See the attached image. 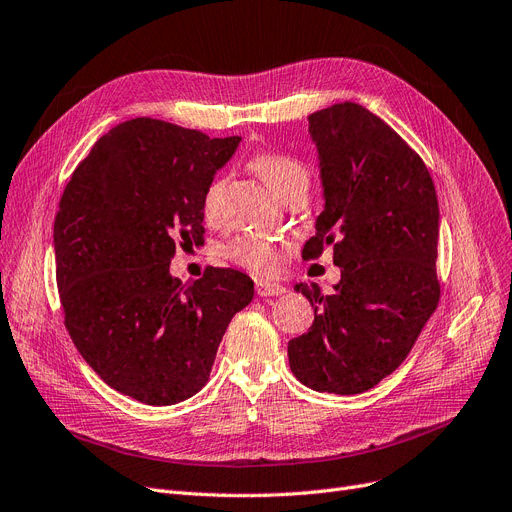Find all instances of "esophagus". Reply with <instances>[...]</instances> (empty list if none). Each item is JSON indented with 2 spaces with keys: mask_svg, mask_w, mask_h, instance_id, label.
<instances>
[{
  "mask_svg": "<svg viewBox=\"0 0 512 512\" xmlns=\"http://www.w3.org/2000/svg\"><path fill=\"white\" fill-rule=\"evenodd\" d=\"M256 291H258V296H281V294H285V285L275 283V281L258 279L256 281Z\"/></svg>",
  "mask_w": 512,
  "mask_h": 512,
  "instance_id": "34e87169",
  "label": "esophagus"
}]
</instances>
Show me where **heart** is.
I'll return each instance as SVG.
<instances>
[{"instance_id":"heart-1","label":"heart","mask_w":512,"mask_h":512,"mask_svg":"<svg viewBox=\"0 0 512 512\" xmlns=\"http://www.w3.org/2000/svg\"><path fill=\"white\" fill-rule=\"evenodd\" d=\"M250 168L262 179V183L269 187L277 198H283L289 189L308 183L306 168L291 156L277 154V152H264L256 154L250 160ZM223 179L216 177L204 191L202 198V212L208 223H218L221 218V198H223ZM227 256L237 262L239 266L260 275L275 273L283 262V248L279 243L256 237V235H243L229 243Z\"/></svg>"}]
</instances>
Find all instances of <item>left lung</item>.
<instances>
[{
    "mask_svg": "<svg viewBox=\"0 0 512 512\" xmlns=\"http://www.w3.org/2000/svg\"><path fill=\"white\" fill-rule=\"evenodd\" d=\"M308 133L325 204L302 256L331 246L342 279L331 296L296 283L314 323L287 344L289 367L316 392L362 394L400 367L440 302V206L419 154L367 108L314 112Z\"/></svg>",
    "mask_w": 512,
    "mask_h": 512,
    "instance_id": "left-lung-1",
    "label": "left lung"
}]
</instances>
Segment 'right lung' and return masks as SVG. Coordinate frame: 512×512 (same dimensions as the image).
Returning <instances> with one entry per match:
<instances>
[{"label": "right lung", "mask_w": 512, "mask_h": 512, "mask_svg": "<svg viewBox=\"0 0 512 512\" xmlns=\"http://www.w3.org/2000/svg\"><path fill=\"white\" fill-rule=\"evenodd\" d=\"M241 137L133 118L100 137L68 181L54 223L66 329L112 389L150 406L208 383L218 344L254 281L210 269L170 275L177 243L204 239L202 198Z\"/></svg>", "instance_id": "1"}]
</instances>
